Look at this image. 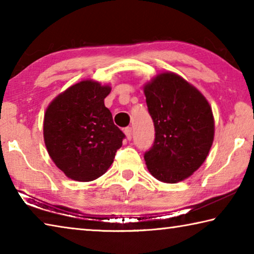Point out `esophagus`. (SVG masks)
Returning <instances> with one entry per match:
<instances>
[{"label": "esophagus", "instance_id": "34e87169", "mask_svg": "<svg viewBox=\"0 0 254 254\" xmlns=\"http://www.w3.org/2000/svg\"><path fill=\"white\" fill-rule=\"evenodd\" d=\"M124 133H126L127 140L132 139V127H127L124 128Z\"/></svg>", "mask_w": 254, "mask_h": 254}]
</instances>
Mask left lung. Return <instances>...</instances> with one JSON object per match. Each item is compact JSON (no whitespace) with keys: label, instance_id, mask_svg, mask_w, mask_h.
Returning a JSON list of instances; mask_svg holds the SVG:
<instances>
[{"label":"left lung","instance_id":"left-lung-1","mask_svg":"<svg viewBox=\"0 0 254 254\" xmlns=\"http://www.w3.org/2000/svg\"><path fill=\"white\" fill-rule=\"evenodd\" d=\"M144 94L156 132L145 163L154 178L178 183L207 157L214 139L212 109L200 92L173 72L158 75Z\"/></svg>","mask_w":254,"mask_h":254}]
</instances>
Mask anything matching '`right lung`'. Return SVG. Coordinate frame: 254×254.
Instances as JSON below:
<instances>
[{
  "label": "right lung",
  "instance_id": "add662e5",
  "mask_svg": "<svg viewBox=\"0 0 254 254\" xmlns=\"http://www.w3.org/2000/svg\"><path fill=\"white\" fill-rule=\"evenodd\" d=\"M110 92L109 86L83 80L56 97L46 111L44 136L49 156L77 182L104 175L126 137L104 105Z\"/></svg>",
  "mask_w": 254,
  "mask_h": 254
}]
</instances>
